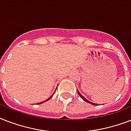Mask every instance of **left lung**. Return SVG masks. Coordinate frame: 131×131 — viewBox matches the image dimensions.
<instances>
[{"label":"left lung","instance_id":"obj_1","mask_svg":"<svg viewBox=\"0 0 131 131\" xmlns=\"http://www.w3.org/2000/svg\"><path fill=\"white\" fill-rule=\"evenodd\" d=\"M78 94H79V95L80 96H81V97H82V99L83 100H84V101H85L86 102V103H90V104H92V105H97V104H96V103H92V102H90V101H88V100H87L86 99V98L84 97V96H83L82 95V94H81V93H80V92L78 91Z\"/></svg>","mask_w":131,"mask_h":131}]
</instances>
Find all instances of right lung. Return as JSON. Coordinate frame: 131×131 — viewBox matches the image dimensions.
<instances>
[{
    "mask_svg": "<svg viewBox=\"0 0 131 131\" xmlns=\"http://www.w3.org/2000/svg\"><path fill=\"white\" fill-rule=\"evenodd\" d=\"M53 94H54V93H53ZM53 94H52V95L51 96H50V97H49V98H48V99H47V100H45V101H44L41 102V103H37V104H41V103H44V102H45V101H48V100H49V99H51V97H52V96L53 95Z\"/></svg>",
    "mask_w": 131,
    "mask_h": 131,
    "instance_id": "right-lung-1",
    "label": "right lung"
}]
</instances>
